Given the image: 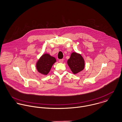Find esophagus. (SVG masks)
Listing matches in <instances>:
<instances>
[{"label": "esophagus", "mask_w": 122, "mask_h": 122, "mask_svg": "<svg viewBox=\"0 0 122 122\" xmlns=\"http://www.w3.org/2000/svg\"><path fill=\"white\" fill-rule=\"evenodd\" d=\"M63 61H64V60L63 59H60V60H59V62H60V63H62L63 62Z\"/></svg>", "instance_id": "esophagus-1"}]
</instances>
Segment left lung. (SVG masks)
<instances>
[{"label": "left lung", "instance_id": "left-lung-1", "mask_svg": "<svg viewBox=\"0 0 122 122\" xmlns=\"http://www.w3.org/2000/svg\"><path fill=\"white\" fill-rule=\"evenodd\" d=\"M67 63L70 70L74 74L82 71L85 66V61L83 57L80 54L76 52H72L71 54Z\"/></svg>", "mask_w": 122, "mask_h": 122}]
</instances>
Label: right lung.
<instances>
[{"mask_svg": "<svg viewBox=\"0 0 122 122\" xmlns=\"http://www.w3.org/2000/svg\"><path fill=\"white\" fill-rule=\"evenodd\" d=\"M56 61L54 57L48 53H45L37 61L36 63V69L39 73L46 75L50 72Z\"/></svg>", "mask_w": 122, "mask_h": 122, "instance_id": "add662e5", "label": "right lung"}]
</instances>
